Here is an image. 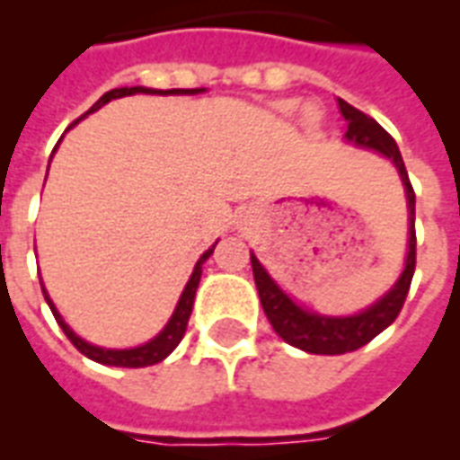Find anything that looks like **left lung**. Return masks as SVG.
Segmentation results:
<instances>
[{
  "label": "left lung",
  "instance_id": "1",
  "mask_svg": "<svg viewBox=\"0 0 460 460\" xmlns=\"http://www.w3.org/2000/svg\"><path fill=\"white\" fill-rule=\"evenodd\" d=\"M339 110H341L343 119L349 121L346 138L350 143L372 147V150L386 155L399 169L401 181L406 186L408 209H411V238H408L406 270L401 274V279L396 281V287L382 301L367 307L365 313L350 314V317H324V314L307 313V310L298 307L274 284L272 277L265 272V267L258 262V258L251 255L252 277H255L260 303H262V310H265L267 320L274 327V332L296 349L307 350V353H322V356H339V353L358 350L365 343H370L379 332H385L399 317L415 272V190L411 186L406 164L401 159L396 140L375 119L363 114L356 107H350L349 102L339 100Z\"/></svg>",
  "mask_w": 460,
  "mask_h": 460
}]
</instances>
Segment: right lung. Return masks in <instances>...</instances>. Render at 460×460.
I'll return each mask as SVG.
<instances>
[{
	"label": "right lung",
	"mask_w": 460,
	"mask_h": 460,
	"mask_svg": "<svg viewBox=\"0 0 460 460\" xmlns=\"http://www.w3.org/2000/svg\"><path fill=\"white\" fill-rule=\"evenodd\" d=\"M136 93H157V95H195V93H202V90L200 88L153 90V88H140V85H136V88H114V90H110V93H104V95L100 97L95 104H93V110L90 111L100 110V107L110 102V100H117V97H126V95H136ZM83 117H85V114H83ZM215 245H212V248H209V251L205 252L200 260H198V265H195L193 274H190V279H188L186 288H183V294H181L179 305H176V310H173L172 320L166 322V327L162 329L157 336H155L153 341L143 343V346H138V349L110 350V349H97V346H93V343H85L81 336H75L74 332L68 329L66 322L61 320V314L57 313V307L52 305V301H49V296H47L45 288H42V294H45L47 305L52 307V313H54V317H57V322H59V327L64 329V334L68 336V341L74 343L75 349L81 350L83 356H88L90 360H95V363L114 365V367H146V365H155V363H159V360H164V358L169 356V353H172L176 346H179V341L183 339V334H186L188 320H190V313H193L195 288H198V284H200L202 262H205V260L212 255Z\"/></svg>",
	"instance_id": "obj_1"
}]
</instances>
